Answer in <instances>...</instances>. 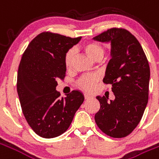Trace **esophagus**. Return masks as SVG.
Segmentation results:
<instances>
[{"instance_id":"1","label":"esophagus","mask_w":159,"mask_h":159,"mask_svg":"<svg viewBox=\"0 0 159 159\" xmlns=\"http://www.w3.org/2000/svg\"><path fill=\"white\" fill-rule=\"evenodd\" d=\"M90 98H91V96L89 95V94H84V99H85V100H89Z\"/></svg>"}]
</instances>
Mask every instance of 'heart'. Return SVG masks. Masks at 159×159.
<instances>
[{"label": "heart", "instance_id": "b5f03b06", "mask_svg": "<svg viewBox=\"0 0 159 159\" xmlns=\"http://www.w3.org/2000/svg\"><path fill=\"white\" fill-rule=\"evenodd\" d=\"M83 49L89 55V57L95 61L100 59H102L105 55V48L100 44L96 42L85 43L83 46ZM74 56H75V51L73 49H70L66 52L64 60H65V66L67 69H70L72 66ZM98 81H99L98 75L83 76L77 81V86L79 87L81 89L85 90L87 92H90L94 89Z\"/></svg>", "mask_w": 159, "mask_h": 159}]
</instances>
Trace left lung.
<instances>
[{
    "instance_id": "8db88e82",
    "label": "left lung",
    "mask_w": 159,
    "mask_h": 159,
    "mask_svg": "<svg viewBox=\"0 0 159 159\" xmlns=\"http://www.w3.org/2000/svg\"><path fill=\"white\" fill-rule=\"evenodd\" d=\"M111 42V59L103 83L111 85L115 99L97 96L100 108L95 114L97 126L107 135L123 138L139 124L148 102L150 67L142 47L125 29L111 28L93 37Z\"/></svg>"
}]
</instances>
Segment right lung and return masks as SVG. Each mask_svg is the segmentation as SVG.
Wrapping results in <instances>:
<instances>
[{
    "instance_id": "1",
    "label": "right lung",
    "mask_w": 159,
    "mask_h": 159,
    "mask_svg": "<svg viewBox=\"0 0 159 159\" xmlns=\"http://www.w3.org/2000/svg\"><path fill=\"white\" fill-rule=\"evenodd\" d=\"M82 37L45 31L30 42L18 70L17 91L23 113L34 132L43 138L65 133L84 100L77 90L61 98L57 81L66 76L65 55Z\"/></svg>"
}]
</instances>
